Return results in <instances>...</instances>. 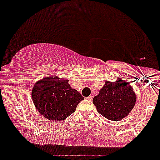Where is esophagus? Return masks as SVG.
<instances>
[{
	"label": "esophagus",
	"instance_id": "esophagus-1",
	"mask_svg": "<svg viewBox=\"0 0 160 160\" xmlns=\"http://www.w3.org/2000/svg\"><path fill=\"white\" fill-rule=\"evenodd\" d=\"M86 99H87V100H89V101H92V95H89V96L86 97Z\"/></svg>",
	"mask_w": 160,
	"mask_h": 160
}]
</instances>
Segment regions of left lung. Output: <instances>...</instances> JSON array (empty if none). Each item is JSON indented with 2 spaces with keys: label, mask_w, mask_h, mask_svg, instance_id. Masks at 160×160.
I'll return each mask as SVG.
<instances>
[{
  "label": "left lung",
  "mask_w": 160,
  "mask_h": 160,
  "mask_svg": "<svg viewBox=\"0 0 160 160\" xmlns=\"http://www.w3.org/2000/svg\"><path fill=\"white\" fill-rule=\"evenodd\" d=\"M97 111L110 120L119 121L133 109L136 95L129 82L118 78L116 81H106L93 98Z\"/></svg>",
  "instance_id": "8db88e82"
}]
</instances>
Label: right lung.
<instances>
[{
	"instance_id": "1",
	"label": "right lung",
	"mask_w": 160,
	"mask_h": 160,
	"mask_svg": "<svg viewBox=\"0 0 160 160\" xmlns=\"http://www.w3.org/2000/svg\"><path fill=\"white\" fill-rule=\"evenodd\" d=\"M68 79L48 77L39 80L33 87V103L44 118L60 121L72 114L83 100L79 92L72 89Z\"/></svg>"
}]
</instances>
